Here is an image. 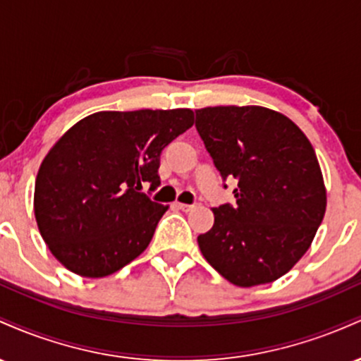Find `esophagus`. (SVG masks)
<instances>
[{
  "label": "esophagus",
  "mask_w": 361,
  "mask_h": 361,
  "mask_svg": "<svg viewBox=\"0 0 361 361\" xmlns=\"http://www.w3.org/2000/svg\"><path fill=\"white\" fill-rule=\"evenodd\" d=\"M176 207H178V209H180V210H183V212H190V210H193V209H195V205H188V204H180V202H178Z\"/></svg>",
  "instance_id": "esophagus-1"
}]
</instances>
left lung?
<instances>
[{
    "instance_id": "1",
    "label": "left lung",
    "mask_w": 361,
    "mask_h": 361,
    "mask_svg": "<svg viewBox=\"0 0 361 361\" xmlns=\"http://www.w3.org/2000/svg\"><path fill=\"white\" fill-rule=\"evenodd\" d=\"M198 134L221 176L238 180L235 205L214 207L198 235L202 255L238 287L271 283L307 252L327 195L312 144L280 111L258 105L195 111Z\"/></svg>"
}]
</instances>
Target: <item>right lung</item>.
<instances>
[{"label":"right lung","instance_id":"1","mask_svg":"<svg viewBox=\"0 0 361 361\" xmlns=\"http://www.w3.org/2000/svg\"><path fill=\"white\" fill-rule=\"evenodd\" d=\"M193 122L190 109L97 111L57 139L37 173L34 212L62 267L103 279L146 251L169 205L140 190L159 186L161 151Z\"/></svg>","mask_w":361,"mask_h":361}]
</instances>
